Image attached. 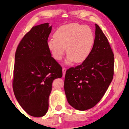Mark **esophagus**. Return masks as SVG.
Returning a JSON list of instances; mask_svg holds the SVG:
<instances>
[{"label": "esophagus", "mask_w": 129, "mask_h": 129, "mask_svg": "<svg viewBox=\"0 0 129 129\" xmlns=\"http://www.w3.org/2000/svg\"><path fill=\"white\" fill-rule=\"evenodd\" d=\"M66 69L65 67L62 68V73H63V77L65 76L66 75Z\"/></svg>", "instance_id": "obj_1"}]
</instances>
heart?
Masks as SVG:
<instances>
[{
    "instance_id": "obj_1",
    "label": "heart",
    "mask_w": 129,
    "mask_h": 129,
    "mask_svg": "<svg viewBox=\"0 0 129 129\" xmlns=\"http://www.w3.org/2000/svg\"><path fill=\"white\" fill-rule=\"evenodd\" d=\"M54 36L55 38L47 41L48 49L56 60L62 59L66 50L67 63L73 60L76 63L85 61L91 53L94 43L91 29L77 23L61 26L56 30Z\"/></svg>"
}]
</instances>
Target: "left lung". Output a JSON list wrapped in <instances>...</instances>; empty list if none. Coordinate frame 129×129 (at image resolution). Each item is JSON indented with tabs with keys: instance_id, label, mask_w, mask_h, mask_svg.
Returning <instances> with one entry per match:
<instances>
[{
	"instance_id": "left-lung-1",
	"label": "left lung",
	"mask_w": 129,
	"mask_h": 129,
	"mask_svg": "<svg viewBox=\"0 0 129 129\" xmlns=\"http://www.w3.org/2000/svg\"><path fill=\"white\" fill-rule=\"evenodd\" d=\"M114 73V53L107 37L95 24V40L89 56L66 71L64 89L69 103L79 111L95 106L105 95Z\"/></svg>"
}]
</instances>
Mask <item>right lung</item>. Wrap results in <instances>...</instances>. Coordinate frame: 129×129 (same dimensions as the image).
<instances>
[{"label":"right lung","instance_id":"add662e5","mask_svg":"<svg viewBox=\"0 0 129 129\" xmlns=\"http://www.w3.org/2000/svg\"><path fill=\"white\" fill-rule=\"evenodd\" d=\"M51 31L47 23L32 27L20 41L15 54L14 93L21 108L32 117L47 113L53 81L62 76V67L47 47Z\"/></svg>","mask_w":129,"mask_h":129}]
</instances>
